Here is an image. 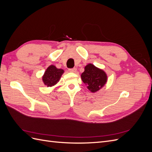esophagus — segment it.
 Returning a JSON list of instances; mask_svg holds the SVG:
<instances>
[{
    "instance_id": "esophagus-1",
    "label": "esophagus",
    "mask_w": 152,
    "mask_h": 152,
    "mask_svg": "<svg viewBox=\"0 0 152 152\" xmlns=\"http://www.w3.org/2000/svg\"><path fill=\"white\" fill-rule=\"evenodd\" d=\"M68 71L70 72H72V73H75L77 72V68H70L68 69Z\"/></svg>"
}]
</instances>
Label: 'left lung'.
Returning a JSON list of instances; mask_svg holds the SVG:
<instances>
[{"mask_svg":"<svg viewBox=\"0 0 152 152\" xmlns=\"http://www.w3.org/2000/svg\"><path fill=\"white\" fill-rule=\"evenodd\" d=\"M80 77L87 88L93 93L103 88L108 80L106 72L91 63L87 64L84 67V72Z\"/></svg>","mask_w":152,"mask_h":152,"instance_id":"8db88e82","label":"left lung"}]
</instances>
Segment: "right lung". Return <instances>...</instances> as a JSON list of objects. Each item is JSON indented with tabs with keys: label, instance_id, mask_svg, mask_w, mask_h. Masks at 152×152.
<instances>
[{
	"label": "right lung",
	"instance_id": "right-lung-1",
	"mask_svg": "<svg viewBox=\"0 0 152 152\" xmlns=\"http://www.w3.org/2000/svg\"><path fill=\"white\" fill-rule=\"evenodd\" d=\"M65 72L63 69L57 68L53 65L48 67L42 76V82L48 87L56 85L60 80L62 75Z\"/></svg>",
	"mask_w": 152,
	"mask_h": 152
}]
</instances>
